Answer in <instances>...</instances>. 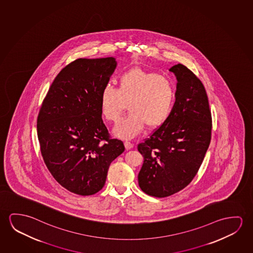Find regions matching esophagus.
Segmentation results:
<instances>
[{"label":"esophagus","mask_w":253,"mask_h":253,"mask_svg":"<svg viewBox=\"0 0 253 253\" xmlns=\"http://www.w3.org/2000/svg\"><path fill=\"white\" fill-rule=\"evenodd\" d=\"M125 148H126L127 150H129V149L134 147V144H133L132 143H130V142H128V141L125 142Z\"/></svg>","instance_id":"34e87169"}]
</instances>
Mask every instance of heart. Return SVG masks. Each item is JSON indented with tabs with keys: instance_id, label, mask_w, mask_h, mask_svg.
<instances>
[{
	"instance_id": "1",
	"label": "heart",
	"mask_w": 253,
	"mask_h": 253,
	"mask_svg": "<svg viewBox=\"0 0 253 253\" xmlns=\"http://www.w3.org/2000/svg\"><path fill=\"white\" fill-rule=\"evenodd\" d=\"M117 83L118 88L107 84L100 94L101 113L107 120L116 122L128 103L130 112L114 128L116 136L132 138L145 125L155 128L170 117L176 99L171 78L135 67L121 74Z\"/></svg>"
}]
</instances>
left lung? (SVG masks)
<instances>
[{"mask_svg":"<svg viewBox=\"0 0 253 253\" xmlns=\"http://www.w3.org/2000/svg\"><path fill=\"white\" fill-rule=\"evenodd\" d=\"M177 79L174 106L168 120L138 144L144 157L138 184L159 198L187 187L202 165L211 140L212 118L206 90L181 64L169 69Z\"/></svg>","mask_w":253,"mask_h":253,"instance_id":"left-lung-1","label":"left lung"}]
</instances>
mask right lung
<instances>
[{
    "label": "right lung",
    "instance_id": "obj_1",
    "mask_svg": "<svg viewBox=\"0 0 253 253\" xmlns=\"http://www.w3.org/2000/svg\"><path fill=\"white\" fill-rule=\"evenodd\" d=\"M117 66L113 57L78 58L52 82L38 117V137L48 170L63 187L91 195L105 184L109 166L125 152L101 119L100 94Z\"/></svg>",
    "mask_w": 253,
    "mask_h": 253
}]
</instances>
